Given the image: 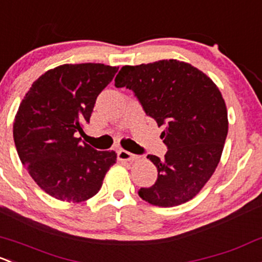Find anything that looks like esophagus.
I'll return each instance as SVG.
<instances>
[{
  "label": "esophagus",
  "instance_id": "obj_1",
  "mask_svg": "<svg viewBox=\"0 0 262 262\" xmlns=\"http://www.w3.org/2000/svg\"><path fill=\"white\" fill-rule=\"evenodd\" d=\"M118 159L122 162H133V161H137V159H138V157L134 156L133 153L126 152V150H124V149H120V150H118Z\"/></svg>",
  "mask_w": 262,
  "mask_h": 262
}]
</instances>
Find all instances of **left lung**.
<instances>
[{"mask_svg": "<svg viewBox=\"0 0 262 262\" xmlns=\"http://www.w3.org/2000/svg\"><path fill=\"white\" fill-rule=\"evenodd\" d=\"M115 86L133 90L145 114L164 128L166 156H148L158 178L139 196L159 207L192 200L216 170L227 137V109L217 85L188 62L169 59L123 66Z\"/></svg>", "mask_w": 262, "mask_h": 262, "instance_id": "obj_1", "label": "left lung"}]
</instances>
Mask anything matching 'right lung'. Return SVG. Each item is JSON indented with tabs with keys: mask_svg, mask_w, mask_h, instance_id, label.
I'll use <instances>...</instances> for the list:
<instances>
[{
	"mask_svg": "<svg viewBox=\"0 0 262 262\" xmlns=\"http://www.w3.org/2000/svg\"><path fill=\"white\" fill-rule=\"evenodd\" d=\"M117 71L94 62L60 65L22 99L13 122L16 149L32 180L56 200L79 203L95 196L117 162L114 150L99 152L78 138Z\"/></svg>",
	"mask_w": 262,
	"mask_h": 262,
	"instance_id": "obj_1",
	"label": "right lung"
}]
</instances>
